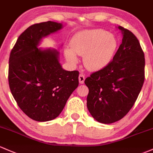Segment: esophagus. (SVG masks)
<instances>
[{
  "label": "esophagus",
  "mask_w": 153,
  "mask_h": 153,
  "mask_svg": "<svg viewBox=\"0 0 153 153\" xmlns=\"http://www.w3.org/2000/svg\"><path fill=\"white\" fill-rule=\"evenodd\" d=\"M85 76H84L83 74H80L79 76V82L80 84H83L85 82Z\"/></svg>",
  "instance_id": "esophagus-1"
}]
</instances>
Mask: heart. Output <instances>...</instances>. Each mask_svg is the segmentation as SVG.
I'll return each instance as SVG.
<instances>
[{
  "label": "heart",
  "mask_w": 153,
  "mask_h": 153,
  "mask_svg": "<svg viewBox=\"0 0 153 153\" xmlns=\"http://www.w3.org/2000/svg\"><path fill=\"white\" fill-rule=\"evenodd\" d=\"M71 49H65L64 55L71 64H76V55L83 56V63L88 69L98 71L112 61L119 41L114 34L102 29H93L79 32L72 38Z\"/></svg>",
  "instance_id": "heart-1"
}]
</instances>
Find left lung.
Masks as SVG:
<instances>
[{"mask_svg":"<svg viewBox=\"0 0 153 153\" xmlns=\"http://www.w3.org/2000/svg\"><path fill=\"white\" fill-rule=\"evenodd\" d=\"M122 43L112 61L85 80L89 88L87 106L98 122L110 124L131 110L144 81V52L131 31L119 26Z\"/></svg>","mask_w":153,"mask_h":153,"instance_id":"1","label":"left lung"}]
</instances>
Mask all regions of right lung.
<instances>
[{"label":"right lung","instance_id":"obj_1","mask_svg":"<svg viewBox=\"0 0 153 153\" xmlns=\"http://www.w3.org/2000/svg\"><path fill=\"white\" fill-rule=\"evenodd\" d=\"M63 27L52 21L33 25L19 36L10 53L11 94L25 114L39 122L58 117L79 85V71L62 68L58 51L38 48L44 38Z\"/></svg>","mask_w":153,"mask_h":153}]
</instances>
